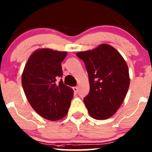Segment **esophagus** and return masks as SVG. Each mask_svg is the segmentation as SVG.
Returning <instances> with one entry per match:
<instances>
[{
	"instance_id": "34e87169",
	"label": "esophagus",
	"mask_w": 152,
	"mask_h": 152,
	"mask_svg": "<svg viewBox=\"0 0 152 152\" xmlns=\"http://www.w3.org/2000/svg\"><path fill=\"white\" fill-rule=\"evenodd\" d=\"M73 90H74L75 93H77L78 88H77V87H74V88H73Z\"/></svg>"
}]
</instances>
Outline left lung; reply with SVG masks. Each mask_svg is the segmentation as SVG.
Instances as JSON below:
<instances>
[{
    "mask_svg": "<svg viewBox=\"0 0 152 152\" xmlns=\"http://www.w3.org/2000/svg\"><path fill=\"white\" fill-rule=\"evenodd\" d=\"M76 55L83 59L88 73L90 92L84 98L88 113L97 120L109 118L120 108L129 90L126 62L116 49L107 44Z\"/></svg>",
    "mask_w": 152,
    "mask_h": 152,
    "instance_id": "8db88e82",
    "label": "left lung"
}]
</instances>
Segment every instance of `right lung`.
Segmentation results:
<instances>
[{"mask_svg":"<svg viewBox=\"0 0 152 152\" xmlns=\"http://www.w3.org/2000/svg\"><path fill=\"white\" fill-rule=\"evenodd\" d=\"M67 52L39 49L28 58L21 77L26 96L39 115L49 121H57L67 115L73 90L58 77H62L61 63Z\"/></svg>","mask_w":152,"mask_h":152,"instance_id":"add662e5","label":"right lung"}]
</instances>
